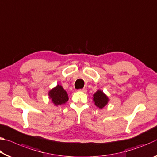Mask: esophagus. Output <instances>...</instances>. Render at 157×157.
I'll return each instance as SVG.
<instances>
[{
  "instance_id": "34e87169",
  "label": "esophagus",
  "mask_w": 157,
  "mask_h": 157,
  "mask_svg": "<svg viewBox=\"0 0 157 157\" xmlns=\"http://www.w3.org/2000/svg\"><path fill=\"white\" fill-rule=\"evenodd\" d=\"M79 91H82V92H86V89H85V88H83V89H79Z\"/></svg>"
}]
</instances>
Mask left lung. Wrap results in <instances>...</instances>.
Instances as JSON below:
<instances>
[{"label": "left lung", "instance_id": "left-lung-1", "mask_svg": "<svg viewBox=\"0 0 157 157\" xmlns=\"http://www.w3.org/2000/svg\"><path fill=\"white\" fill-rule=\"evenodd\" d=\"M109 99L107 95L102 91H98L94 95V102L95 105L100 109H102L105 106L107 105Z\"/></svg>", "mask_w": 157, "mask_h": 157}]
</instances>
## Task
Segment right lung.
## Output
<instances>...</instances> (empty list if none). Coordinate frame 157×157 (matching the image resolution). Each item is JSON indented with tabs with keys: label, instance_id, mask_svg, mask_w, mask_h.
Returning <instances> with one entry per match:
<instances>
[{
	"label": "right lung",
	"instance_id": "right-lung-1",
	"mask_svg": "<svg viewBox=\"0 0 157 157\" xmlns=\"http://www.w3.org/2000/svg\"><path fill=\"white\" fill-rule=\"evenodd\" d=\"M49 97L55 106L63 105L68 100V94L61 85H57L49 91Z\"/></svg>",
	"mask_w": 157,
	"mask_h": 157
}]
</instances>
